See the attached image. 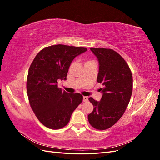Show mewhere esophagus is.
<instances>
[{
  "mask_svg": "<svg viewBox=\"0 0 160 160\" xmlns=\"http://www.w3.org/2000/svg\"><path fill=\"white\" fill-rule=\"evenodd\" d=\"M88 97H87V96H83V101L84 102H87V101H88Z\"/></svg>",
  "mask_w": 160,
  "mask_h": 160,
  "instance_id": "1",
  "label": "esophagus"
}]
</instances>
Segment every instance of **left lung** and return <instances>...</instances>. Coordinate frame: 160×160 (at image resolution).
Here are the masks:
<instances>
[{"label":"left lung","instance_id":"obj_1","mask_svg":"<svg viewBox=\"0 0 160 160\" xmlns=\"http://www.w3.org/2000/svg\"><path fill=\"white\" fill-rule=\"evenodd\" d=\"M99 62L97 81L103 85L99 101L89 100L93 110L88 115L94 128L104 130L111 128L123 115L132 93L133 77L127 62L117 52L104 48H90Z\"/></svg>","mask_w":160,"mask_h":160}]
</instances>
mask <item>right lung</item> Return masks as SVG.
Masks as SVG:
<instances>
[{"instance_id":"right-lung-1","label":"right lung","mask_w":160,"mask_h":160,"mask_svg":"<svg viewBox=\"0 0 160 160\" xmlns=\"http://www.w3.org/2000/svg\"><path fill=\"white\" fill-rule=\"evenodd\" d=\"M88 51L83 47L56 45L42 49L28 72L27 89L32 111L48 128L58 129L69 123L83 95L58 88L57 80L66 79L71 62Z\"/></svg>"}]
</instances>
